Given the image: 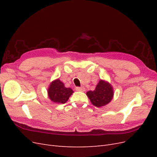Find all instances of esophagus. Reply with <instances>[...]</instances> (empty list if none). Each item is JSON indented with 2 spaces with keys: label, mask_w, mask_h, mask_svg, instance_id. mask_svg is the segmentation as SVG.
Instances as JSON below:
<instances>
[{
  "label": "esophagus",
  "mask_w": 157,
  "mask_h": 157,
  "mask_svg": "<svg viewBox=\"0 0 157 157\" xmlns=\"http://www.w3.org/2000/svg\"><path fill=\"white\" fill-rule=\"evenodd\" d=\"M76 90H77V91H80V92H84L85 90V88L84 87H77L76 88Z\"/></svg>",
  "instance_id": "1"
}]
</instances>
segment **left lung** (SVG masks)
Returning a JSON list of instances; mask_svg holds the SVG:
<instances>
[{"label": "left lung", "mask_w": 157, "mask_h": 157, "mask_svg": "<svg viewBox=\"0 0 157 157\" xmlns=\"http://www.w3.org/2000/svg\"><path fill=\"white\" fill-rule=\"evenodd\" d=\"M86 96L92 105L97 107H101L111 102L114 96V90L110 83L105 80L101 79L94 91L90 90L87 92Z\"/></svg>", "instance_id": "obj_1"}]
</instances>
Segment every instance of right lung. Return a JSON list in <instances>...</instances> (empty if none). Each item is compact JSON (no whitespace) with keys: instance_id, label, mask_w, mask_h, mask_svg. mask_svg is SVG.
<instances>
[{"instance_id":"1","label":"right lung","mask_w":157,"mask_h":157,"mask_svg":"<svg viewBox=\"0 0 157 157\" xmlns=\"http://www.w3.org/2000/svg\"><path fill=\"white\" fill-rule=\"evenodd\" d=\"M47 92L50 100L56 103H66L74 92L71 88H66L59 78L50 82Z\"/></svg>"}]
</instances>
